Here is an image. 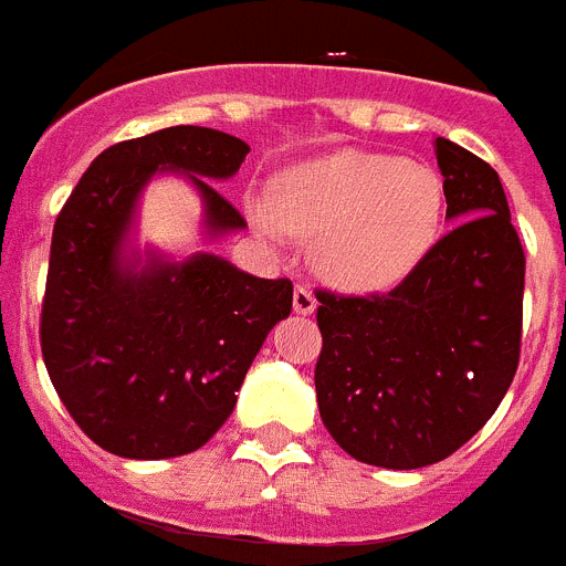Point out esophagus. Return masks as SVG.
<instances>
[{"mask_svg":"<svg viewBox=\"0 0 566 566\" xmlns=\"http://www.w3.org/2000/svg\"><path fill=\"white\" fill-rule=\"evenodd\" d=\"M292 306L297 314H312L314 308H317V297H314L312 289L308 286H294Z\"/></svg>","mask_w":566,"mask_h":566,"instance_id":"34e87169","label":"esophagus"}]
</instances>
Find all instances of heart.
<instances>
[{
  "label": "heart",
  "mask_w": 566,
  "mask_h": 566,
  "mask_svg": "<svg viewBox=\"0 0 566 566\" xmlns=\"http://www.w3.org/2000/svg\"><path fill=\"white\" fill-rule=\"evenodd\" d=\"M442 201L431 167L343 149L280 175L274 201H252L249 214L272 240H314V266L334 286L379 292L433 247Z\"/></svg>",
  "instance_id": "b5f03b06"
}]
</instances>
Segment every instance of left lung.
Wrapping results in <instances>:
<instances>
[{
  "label": "left lung",
  "mask_w": 566,
  "mask_h": 566,
  "mask_svg": "<svg viewBox=\"0 0 566 566\" xmlns=\"http://www.w3.org/2000/svg\"><path fill=\"white\" fill-rule=\"evenodd\" d=\"M433 149L457 227L388 294L314 292L319 417L377 468L459 451L496 413L522 354L524 249L499 172L448 138Z\"/></svg>",
  "instance_id": "1"
}]
</instances>
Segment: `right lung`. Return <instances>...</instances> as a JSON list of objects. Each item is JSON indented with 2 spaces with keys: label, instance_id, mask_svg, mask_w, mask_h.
Masks as SVG:
<instances>
[{
  "label": "right lung",
  "instance_id": "add662e5",
  "mask_svg": "<svg viewBox=\"0 0 566 566\" xmlns=\"http://www.w3.org/2000/svg\"><path fill=\"white\" fill-rule=\"evenodd\" d=\"M249 147L209 127H167L104 149L53 227L42 357L59 399L98 448L124 459L198 451L232 413L249 365L292 312V280H263L214 254L124 266L144 184L178 169L198 187L209 232L243 214L207 178H229Z\"/></svg>",
  "mask_w": 566,
  "mask_h": 566
}]
</instances>
